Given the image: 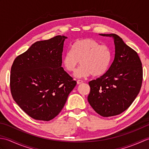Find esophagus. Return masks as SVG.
Wrapping results in <instances>:
<instances>
[{
	"label": "esophagus",
	"instance_id": "esophagus-1",
	"mask_svg": "<svg viewBox=\"0 0 149 149\" xmlns=\"http://www.w3.org/2000/svg\"><path fill=\"white\" fill-rule=\"evenodd\" d=\"M83 83V81H82V80H77V84H81V83Z\"/></svg>",
	"mask_w": 149,
	"mask_h": 149
}]
</instances>
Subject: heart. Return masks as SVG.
Masks as SVG:
<instances>
[{"mask_svg": "<svg viewBox=\"0 0 149 149\" xmlns=\"http://www.w3.org/2000/svg\"><path fill=\"white\" fill-rule=\"evenodd\" d=\"M112 60V52L108 47L92 38L79 40L72 44L71 50L63 56L62 63L68 72H74L81 64L75 75L77 77H99L109 69Z\"/></svg>", "mask_w": 149, "mask_h": 149, "instance_id": "1", "label": "heart"}]
</instances>
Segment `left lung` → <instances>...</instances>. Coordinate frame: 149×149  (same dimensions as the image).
<instances>
[{
  "instance_id": "obj_1",
  "label": "left lung",
  "mask_w": 149,
  "mask_h": 149,
  "mask_svg": "<svg viewBox=\"0 0 149 149\" xmlns=\"http://www.w3.org/2000/svg\"><path fill=\"white\" fill-rule=\"evenodd\" d=\"M113 37L115 59L105 74L89 82L88 100L104 117L120 115L130 106L141 89L143 68L138 53L115 34H100Z\"/></svg>"
}]
</instances>
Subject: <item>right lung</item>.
<instances>
[{"label": "right lung", "instance_id": "right-lung-1", "mask_svg": "<svg viewBox=\"0 0 149 149\" xmlns=\"http://www.w3.org/2000/svg\"><path fill=\"white\" fill-rule=\"evenodd\" d=\"M56 36L33 44L11 68L10 90L19 107L31 118L49 121L64 107L77 82L61 67L63 44Z\"/></svg>", "mask_w": 149, "mask_h": 149}]
</instances>
